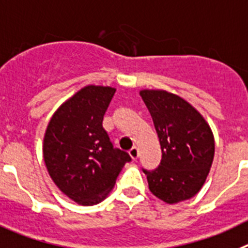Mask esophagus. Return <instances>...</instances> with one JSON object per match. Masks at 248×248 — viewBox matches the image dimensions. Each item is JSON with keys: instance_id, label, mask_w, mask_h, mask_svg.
<instances>
[{"instance_id": "obj_1", "label": "esophagus", "mask_w": 248, "mask_h": 248, "mask_svg": "<svg viewBox=\"0 0 248 248\" xmlns=\"http://www.w3.org/2000/svg\"><path fill=\"white\" fill-rule=\"evenodd\" d=\"M129 155L132 158L133 160H136L138 158V148L137 147H132V148L129 149Z\"/></svg>"}]
</instances>
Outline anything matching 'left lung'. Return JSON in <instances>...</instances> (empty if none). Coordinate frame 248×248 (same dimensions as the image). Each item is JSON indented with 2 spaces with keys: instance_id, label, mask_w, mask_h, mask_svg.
<instances>
[{
  "instance_id": "left-lung-1",
  "label": "left lung",
  "mask_w": 248,
  "mask_h": 248,
  "mask_svg": "<svg viewBox=\"0 0 248 248\" xmlns=\"http://www.w3.org/2000/svg\"><path fill=\"white\" fill-rule=\"evenodd\" d=\"M162 149L155 170H146L149 190L167 204L193 198L202 189L213 164V131L198 110L164 90H140Z\"/></svg>"
}]
</instances>
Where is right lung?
I'll use <instances>...</instances> for the list:
<instances>
[{
	"mask_svg": "<svg viewBox=\"0 0 248 248\" xmlns=\"http://www.w3.org/2000/svg\"><path fill=\"white\" fill-rule=\"evenodd\" d=\"M116 89L88 85L54 112L43 140V158L53 182L80 205L108 195L131 157L115 148L102 127Z\"/></svg>",
	"mask_w": 248,
	"mask_h": 248,
	"instance_id": "right-lung-1",
	"label": "right lung"
}]
</instances>
